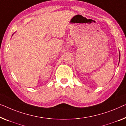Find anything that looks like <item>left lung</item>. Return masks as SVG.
Wrapping results in <instances>:
<instances>
[{"label":"left lung","instance_id":"1","mask_svg":"<svg viewBox=\"0 0 126 126\" xmlns=\"http://www.w3.org/2000/svg\"><path fill=\"white\" fill-rule=\"evenodd\" d=\"M119 59H120V54H119Z\"/></svg>","mask_w":126,"mask_h":126}]
</instances>
